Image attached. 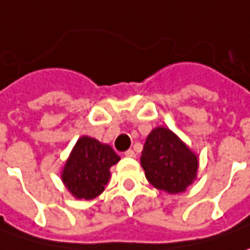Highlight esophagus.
<instances>
[{"label":"esophagus","instance_id":"34e87169","mask_svg":"<svg viewBox=\"0 0 250 250\" xmlns=\"http://www.w3.org/2000/svg\"><path fill=\"white\" fill-rule=\"evenodd\" d=\"M125 156H126V157H135L136 154H135V151H133V150L129 149L125 151Z\"/></svg>","mask_w":250,"mask_h":250}]
</instances>
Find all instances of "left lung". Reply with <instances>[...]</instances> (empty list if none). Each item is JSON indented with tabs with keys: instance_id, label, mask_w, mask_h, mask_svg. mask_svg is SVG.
I'll return each mask as SVG.
<instances>
[{
	"instance_id": "left-lung-1",
	"label": "left lung",
	"mask_w": 250,
	"mask_h": 250,
	"mask_svg": "<svg viewBox=\"0 0 250 250\" xmlns=\"http://www.w3.org/2000/svg\"><path fill=\"white\" fill-rule=\"evenodd\" d=\"M140 163L150 184L168 193L184 192L196 178L197 157L167 128L150 132Z\"/></svg>"
}]
</instances>
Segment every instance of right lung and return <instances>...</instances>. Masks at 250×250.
<instances>
[{"instance_id": "obj_1", "label": "right lung", "mask_w": 250, "mask_h": 250, "mask_svg": "<svg viewBox=\"0 0 250 250\" xmlns=\"http://www.w3.org/2000/svg\"><path fill=\"white\" fill-rule=\"evenodd\" d=\"M120 156L108 145L83 136L76 142L62 171V181L78 199L90 200L100 195L110 178V167Z\"/></svg>"}]
</instances>
